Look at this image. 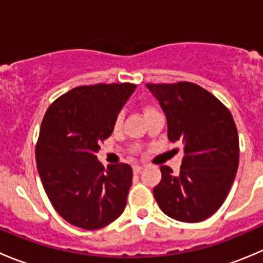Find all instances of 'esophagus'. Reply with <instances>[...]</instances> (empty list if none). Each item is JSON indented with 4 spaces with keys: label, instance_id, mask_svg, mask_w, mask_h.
<instances>
[{
    "label": "esophagus",
    "instance_id": "esophagus-1",
    "mask_svg": "<svg viewBox=\"0 0 263 263\" xmlns=\"http://www.w3.org/2000/svg\"><path fill=\"white\" fill-rule=\"evenodd\" d=\"M142 168H144V166H142L141 164H135V165L132 166V171H134V173H140V172L142 171Z\"/></svg>",
    "mask_w": 263,
    "mask_h": 263
}]
</instances>
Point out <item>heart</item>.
<instances>
[{"label": "heart", "mask_w": 263, "mask_h": 263, "mask_svg": "<svg viewBox=\"0 0 263 263\" xmlns=\"http://www.w3.org/2000/svg\"><path fill=\"white\" fill-rule=\"evenodd\" d=\"M151 110H154V108H146V109H145V113L151 112ZM122 121H123V117H122V115H118L116 117V119H115V128L116 129H118L119 127H121Z\"/></svg>", "instance_id": "heart-1"}]
</instances>
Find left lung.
Instances as JSON below:
<instances>
[{
    "label": "left lung",
    "instance_id": "8db88e82",
    "mask_svg": "<svg viewBox=\"0 0 263 263\" xmlns=\"http://www.w3.org/2000/svg\"><path fill=\"white\" fill-rule=\"evenodd\" d=\"M163 109L169 141H182L181 171L163 165L154 188L159 208L183 222H200L224 203L239 164V139L228 108L192 82L146 84Z\"/></svg>",
    "mask_w": 263,
    "mask_h": 263
}]
</instances>
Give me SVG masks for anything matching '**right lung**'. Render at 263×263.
Returning a JSON list of instances; mask_svg holds the SVG:
<instances>
[{"mask_svg":"<svg viewBox=\"0 0 263 263\" xmlns=\"http://www.w3.org/2000/svg\"><path fill=\"white\" fill-rule=\"evenodd\" d=\"M135 89L127 82L75 87L42 121L35 147L42 184L55 211L81 229L107 227L126 208L132 168L122 163L105 169L95 154Z\"/></svg>","mask_w":263,"mask_h":263,"instance_id":"1","label":"right lung"}]
</instances>
